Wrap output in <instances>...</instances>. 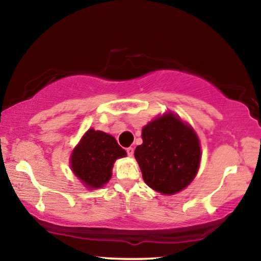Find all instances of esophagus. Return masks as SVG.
<instances>
[{"label": "esophagus", "mask_w": 261, "mask_h": 261, "mask_svg": "<svg viewBox=\"0 0 261 261\" xmlns=\"http://www.w3.org/2000/svg\"><path fill=\"white\" fill-rule=\"evenodd\" d=\"M127 154H128V156H133V154H134V149L132 148V147H128L127 149Z\"/></svg>", "instance_id": "obj_1"}]
</instances>
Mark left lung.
Instances as JSON below:
<instances>
[{
  "label": "left lung",
  "mask_w": 261,
  "mask_h": 261,
  "mask_svg": "<svg viewBox=\"0 0 261 261\" xmlns=\"http://www.w3.org/2000/svg\"><path fill=\"white\" fill-rule=\"evenodd\" d=\"M142 144L135 159L145 183L163 195L177 194L197 174L201 146L195 130L172 113L156 117L142 128Z\"/></svg>",
  "instance_id": "1"
}]
</instances>
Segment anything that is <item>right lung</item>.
I'll use <instances>...</instances> for the list:
<instances>
[{
  "mask_svg": "<svg viewBox=\"0 0 261 261\" xmlns=\"http://www.w3.org/2000/svg\"><path fill=\"white\" fill-rule=\"evenodd\" d=\"M126 154L112 135L89 129L71 154V169L87 188L98 189L112 178L115 160Z\"/></svg>",
  "mask_w": 261,
  "mask_h": 261,
  "instance_id": "obj_1",
  "label": "right lung"
}]
</instances>
